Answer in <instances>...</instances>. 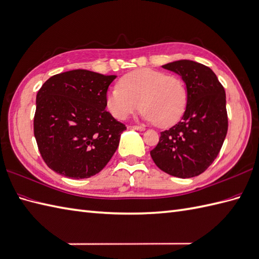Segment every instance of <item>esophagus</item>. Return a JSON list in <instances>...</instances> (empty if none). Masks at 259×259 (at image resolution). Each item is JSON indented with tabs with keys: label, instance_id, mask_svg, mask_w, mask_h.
Instances as JSON below:
<instances>
[{
	"label": "esophagus",
	"instance_id": "34e87169",
	"mask_svg": "<svg viewBox=\"0 0 259 259\" xmlns=\"http://www.w3.org/2000/svg\"><path fill=\"white\" fill-rule=\"evenodd\" d=\"M130 128L131 129H135V130H138V131H144V130H146V127H143V125H131Z\"/></svg>",
	"mask_w": 259,
	"mask_h": 259
}]
</instances>
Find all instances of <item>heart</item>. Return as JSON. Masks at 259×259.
<instances>
[{"label": "heart", "instance_id": "obj_1", "mask_svg": "<svg viewBox=\"0 0 259 259\" xmlns=\"http://www.w3.org/2000/svg\"><path fill=\"white\" fill-rule=\"evenodd\" d=\"M188 99L186 83L180 76L140 68L120 78L118 87L107 93L106 106L119 120L128 118L141 107L142 117L147 121L166 128L181 119Z\"/></svg>", "mask_w": 259, "mask_h": 259}]
</instances>
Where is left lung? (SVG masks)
Masks as SVG:
<instances>
[{
	"label": "left lung",
	"instance_id": "8db88e82",
	"mask_svg": "<svg viewBox=\"0 0 259 259\" xmlns=\"http://www.w3.org/2000/svg\"><path fill=\"white\" fill-rule=\"evenodd\" d=\"M162 67L182 77L189 99L181 121L161 132L150 154L159 169L170 176H200L219 155L227 134L224 87L213 70L200 63L182 59Z\"/></svg>",
	"mask_w": 259,
	"mask_h": 259
}]
</instances>
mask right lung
Instances as JSON below:
<instances>
[{"instance_id":"1","label":"right lung","mask_w":259,"mask_h":259,"mask_svg":"<svg viewBox=\"0 0 259 259\" xmlns=\"http://www.w3.org/2000/svg\"><path fill=\"white\" fill-rule=\"evenodd\" d=\"M115 75L75 69L52 76L36 95L34 136L47 166L75 180L99 173L127 129L106 110Z\"/></svg>"}]
</instances>
